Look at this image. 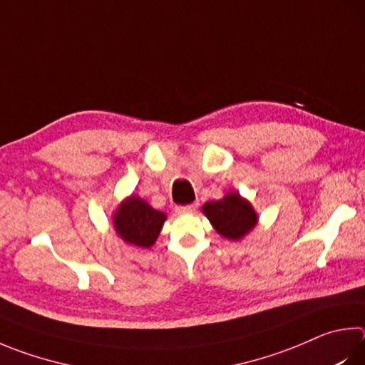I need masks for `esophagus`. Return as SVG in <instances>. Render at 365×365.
I'll list each match as a JSON object with an SVG mask.
<instances>
[{
    "instance_id": "1",
    "label": "esophagus",
    "mask_w": 365,
    "mask_h": 365,
    "mask_svg": "<svg viewBox=\"0 0 365 365\" xmlns=\"http://www.w3.org/2000/svg\"><path fill=\"white\" fill-rule=\"evenodd\" d=\"M196 209H197V202L187 204V205H178V207H175L177 214H193V212H196Z\"/></svg>"
}]
</instances>
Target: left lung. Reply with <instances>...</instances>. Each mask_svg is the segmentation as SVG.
Here are the masks:
<instances>
[{"label":"left lung","instance_id":"1","mask_svg":"<svg viewBox=\"0 0 365 365\" xmlns=\"http://www.w3.org/2000/svg\"><path fill=\"white\" fill-rule=\"evenodd\" d=\"M204 215L220 236L230 241H240L257 225L258 215L252 204L237 191H230L218 201L202 205Z\"/></svg>","mask_w":365,"mask_h":365}]
</instances>
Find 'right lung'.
Returning a JSON list of instances; mask_svg holds the SVG:
<instances>
[{
	"mask_svg": "<svg viewBox=\"0 0 365 365\" xmlns=\"http://www.w3.org/2000/svg\"><path fill=\"white\" fill-rule=\"evenodd\" d=\"M165 222V214L138 196H129L119 204L113 215L118 236L132 246L148 249L155 244Z\"/></svg>",
	"mask_w": 365,
	"mask_h": 365,
	"instance_id": "obj_1",
	"label": "right lung"
}]
</instances>
